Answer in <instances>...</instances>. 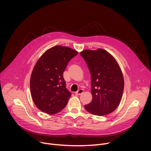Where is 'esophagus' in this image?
<instances>
[{
	"instance_id": "esophagus-1",
	"label": "esophagus",
	"mask_w": 151,
	"mask_h": 151,
	"mask_svg": "<svg viewBox=\"0 0 151 151\" xmlns=\"http://www.w3.org/2000/svg\"><path fill=\"white\" fill-rule=\"evenodd\" d=\"M83 92H84V90L81 89H80V90H78L77 92H76L75 94L77 95V96H79V95H81V93H83Z\"/></svg>"
}]
</instances>
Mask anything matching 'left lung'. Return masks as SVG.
<instances>
[{"label":"left lung","mask_w":151,"mask_h":151,"mask_svg":"<svg viewBox=\"0 0 151 151\" xmlns=\"http://www.w3.org/2000/svg\"><path fill=\"white\" fill-rule=\"evenodd\" d=\"M80 55L91 76L92 100L84 105L86 111L96 116L113 112L119 105L124 81L121 70L114 58L106 51L86 50Z\"/></svg>","instance_id":"left-lung-1"}]
</instances>
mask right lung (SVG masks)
Returning <instances> with one entry per match:
<instances>
[{"label": "right lung", "instance_id": "1", "mask_svg": "<svg viewBox=\"0 0 151 151\" xmlns=\"http://www.w3.org/2000/svg\"><path fill=\"white\" fill-rule=\"evenodd\" d=\"M77 54L68 47L55 46L37 61L31 75L30 88L34 104L42 111L55 114L66 106L71 93L66 88L63 73L69 61Z\"/></svg>", "mask_w": 151, "mask_h": 151}]
</instances>
